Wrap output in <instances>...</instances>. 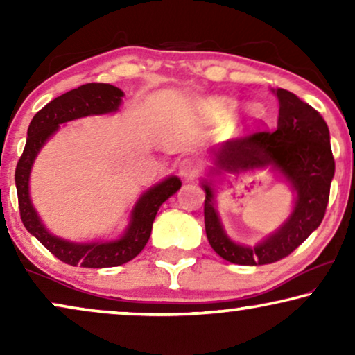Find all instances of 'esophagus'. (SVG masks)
Here are the masks:
<instances>
[{
  "label": "esophagus",
  "mask_w": 355,
  "mask_h": 355,
  "mask_svg": "<svg viewBox=\"0 0 355 355\" xmlns=\"http://www.w3.org/2000/svg\"><path fill=\"white\" fill-rule=\"evenodd\" d=\"M202 171V162L198 157H186L179 163V174L181 178L186 179V181H191V179L197 178Z\"/></svg>",
  "instance_id": "esophagus-1"
}]
</instances>
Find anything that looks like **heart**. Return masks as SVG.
Listing matches in <instances>:
<instances>
[{
    "label": "heart",
    "mask_w": 355,
    "mask_h": 355,
    "mask_svg": "<svg viewBox=\"0 0 355 355\" xmlns=\"http://www.w3.org/2000/svg\"><path fill=\"white\" fill-rule=\"evenodd\" d=\"M230 106H231V105H230Z\"/></svg>",
    "instance_id": "obj_1"
}]
</instances>
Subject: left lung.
<instances>
[{
    "mask_svg": "<svg viewBox=\"0 0 355 355\" xmlns=\"http://www.w3.org/2000/svg\"><path fill=\"white\" fill-rule=\"evenodd\" d=\"M279 101L276 130H257L231 139L215 150L218 168L232 169L273 166L295 191V205L288 221L275 234L254 247L236 244L223 230L215 208L211 182L205 189V231L211 249L236 265L275 263L294 252L322 223L334 176L329 130L317 110L291 92L276 89Z\"/></svg>",
    "mask_w": 355,
    "mask_h": 355,
    "instance_id": "left-lung-1",
    "label": "left lung"
}]
</instances>
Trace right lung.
I'll use <instances>...</instances> for the list:
<instances>
[{
  "label": "right lung",
  "mask_w": 355,
  "mask_h": 355,
  "mask_svg": "<svg viewBox=\"0 0 355 355\" xmlns=\"http://www.w3.org/2000/svg\"><path fill=\"white\" fill-rule=\"evenodd\" d=\"M123 96V90H119L118 87L92 82L51 100L33 116L28 125L26 148L16 166V189L21 220L32 236H35L56 259L67 265H80L84 268H108V266L128 263L142 252L148 242L158 208L181 187L179 178L171 176L148 189L135 203L124 236L116 241L76 244L50 234L42 225L28 196V178H31L33 159L43 144L56 132L62 123L90 114L113 113L119 108Z\"/></svg>",
  "instance_id": "right-lung-1"
}]
</instances>
